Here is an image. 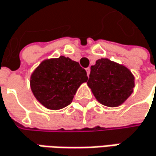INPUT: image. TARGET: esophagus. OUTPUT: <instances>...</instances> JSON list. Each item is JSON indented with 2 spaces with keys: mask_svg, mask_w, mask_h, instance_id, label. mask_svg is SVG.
Instances as JSON below:
<instances>
[{
  "mask_svg": "<svg viewBox=\"0 0 156 156\" xmlns=\"http://www.w3.org/2000/svg\"><path fill=\"white\" fill-rule=\"evenodd\" d=\"M86 70H87V76L89 77V75H90V71H91V69H90V68L88 67V68H87L86 69Z\"/></svg>",
  "mask_w": 156,
  "mask_h": 156,
  "instance_id": "esophagus-1",
  "label": "esophagus"
}]
</instances>
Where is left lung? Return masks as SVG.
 Segmentation results:
<instances>
[{"label": "left lung", "instance_id": "left-lung-1", "mask_svg": "<svg viewBox=\"0 0 156 156\" xmlns=\"http://www.w3.org/2000/svg\"><path fill=\"white\" fill-rule=\"evenodd\" d=\"M87 86L101 104L115 108L122 105L131 96L135 78L123 64L101 58L91 66Z\"/></svg>", "mask_w": 156, "mask_h": 156}]
</instances>
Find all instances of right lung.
Masks as SVG:
<instances>
[{
    "label": "right lung",
    "instance_id": "obj_1",
    "mask_svg": "<svg viewBox=\"0 0 156 156\" xmlns=\"http://www.w3.org/2000/svg\"><path fill=\"white\" fill-rule=\"evenodd\" d=\"M87 79L86 69L78 62L61 55L42 61L31 74L30 86L41 105L58 110L71 103L78 87Z\"/></svg>",
    "mask_w": 156,
    "mask_h": 156
}]
</instances>
